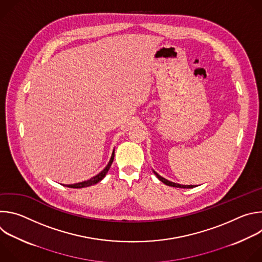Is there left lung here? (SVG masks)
Wrapping results in <instances>:
<instances>
[{"label":"left lung","mask_w":262,"mask_h":262,"mask_svg":"<svg viewBox=\"0 0 262 262\" xmlns=\"http://www.w3.org/2000/svg\"><path fill=\"white\" fill-rule=\"evenodd\" d=\"M155 172V171H154ZM155 174L157 175V177L162 181V182H164L166 185H169V186H174V188H181V189H192V188H194V185H183V184H178V183H175V182H172V181H169V180H167L166 178H164V177H162V176H160L157 172H155Z\"/></svg>","instance_id":"1"}]
</instances>
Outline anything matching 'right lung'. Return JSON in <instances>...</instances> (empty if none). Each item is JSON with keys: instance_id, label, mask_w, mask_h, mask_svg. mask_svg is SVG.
I'll list each match as a JSON object with an SVG mask.
<instances>
[{"instance_id": "1", "label": "right lung", "mask_w": 262, "mask_h": 262, "mask_svg": "<svg viewBox=\"0 0 262 262\" xmlns=\"http://www.w3.org/2000/svg\"><path fill=\"white\" fill-rule=\"evenodd\" d=\"M113 161H114V151H113V154H112V157H111V160H110L108 164L106 165V167L100 173H98L94 177L90 178L89 180H85V181H82V182H79V183H74V184H68L67 186H68V188H72V189H81V188H86V186H90V185H93V184L99 182L105 176V174L107 173V171H108L112 163H113Z\"/></svg>"}]
</instances>
